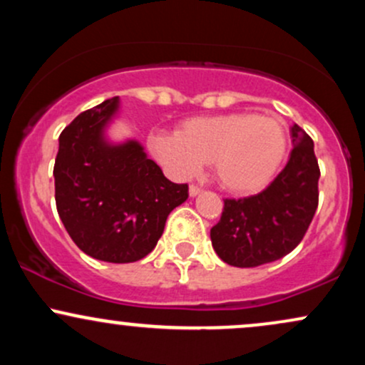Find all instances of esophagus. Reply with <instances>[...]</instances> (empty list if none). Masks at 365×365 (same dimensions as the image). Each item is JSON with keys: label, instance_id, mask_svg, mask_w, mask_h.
Masks as SVG:
<instances>
[{"label": "esophagus", "instance_id": "obj_1", "mask_svg": "<svg viewBox=\"0 0 365 365\" xmlns=\"http://www.w3.org/2000/svg\"><path fill=\"white\" fill-rule=\"evenodd\" d=\"M200 192H202V188H200L199 185H190V187H188V194H190V197L199 195Z\"/></svg>", "mask_w": 365, "mask_h": 365}]
</instances>
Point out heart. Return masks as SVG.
I'll use <instances>...</instances> for the list:
<instances>
[{
  "label": "heart",
  "instance_id": "heart-1",
  "mask_svg": "<svg viewBox=\"0 0 365 365\" xmlns=\"http://www.w3.org/2000/svg\"><path fill=\"white\" fill-rule=\"evenodd\" d=\"M149 145L175 177H195L204 163H212L225 190L254 194L282 168L288 137L278 118L238 111L188 118L177 133H153Z\"/></svg>",
  "mask_w": 365,
  "mask_h": 365
}]
</instances>
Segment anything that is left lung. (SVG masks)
I'll return each mask as SVG.
<instances>
[{
    "mask_svg": "<svg viewBox=\"0 0 365 365\" xmlns=\"http://www.w3.org/2000/svg\"><path fill=\"white\" fill-rule=\"evenodd\" d=\"M293 149L287 166L269 187L244 199H225L211 242L221 261L255 267L290 254L307 233L319 204V165L314 142L292 127Z\"/></svg>",
    "mask_w": 365,
    "mask_h": 365,
    "instance_id": "1",
    "label": "left lung"
}]
</instances>
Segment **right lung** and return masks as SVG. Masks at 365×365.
<instances>
[{
	"mask_svg": "<svg viewBox=\"0 0 365 365\" xmlns=\"http://www.w3.org/2000/svg\"><path fill=\"white\" fill-rule=\"evenodd\" d=\"M116 110L118 98L106 99L65 127L53 175L58 215L75 245L99 261L125 264L156 247L188 185L170 182L139 142L104 140Z\"/></svg>",
	"mask_w": 365,
	"mask_h": 365,
	"instance_id": "obj_1",
	"label": "right lung"
}]
</instances>
